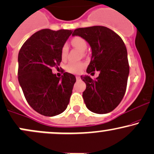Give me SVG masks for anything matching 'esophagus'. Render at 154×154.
Wrapping results in <instances>:
<instances>
[{"label": "esophagus", "instance_id": "34e87169", "mask_svg": "<svg viewBox=\"0 0 154 154\" xmlns=\"http://www.w3.org/2000/svg\"><path fill=\"white\" fill-rule=\"evenodd\" d=\"M76 79H77V80H79V79H80V77H79V76H76Z\"/></svg>", "mask_w": 154, "mask_h": 154}]
</instances>
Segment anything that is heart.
I'll list each match as a JSON object with an SVG mask.
<instances>
[{
  "label": "heart",
  "mask_w": 154,
  "mask_h": 154,
  "mask_svg": "<svg viewBox=\"0 0 154 154\" xmlns=\"http://www.w3.org/2000/svg\"><path fill=\"white\" fill-rule=\"evenodd\" d=\"M72 44L73 46L77 48L79 51L84 52L87 49L88 45L87 42L85 41L84 38H81V37L77 36L72 38ZM69 48L67 44H63V46L61 47V57L63 60H65L67 57V54H68ZM85 64L81 62H69L66 66V70L68 72L72 74H79L82 72V70L84 68Z\"/></svg>",
  "instance_id": "1"
}]
</instances>
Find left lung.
Returning a JSON list of instances; mask_svg holds the SVG:
<instances>
[{"instance_id":"left-lung-1","label":"left lung","mask_w":154,"mask_h":154,"mask_svg":"<svg viewBox=\"0 0 154 154\" xmlns=\"http://www.w3.org/2000/svg\"><path fill=\"white\" fill-rule=\"evenodd\" d=\"M84 38L91 45L92 56L88 74L100 72L95 80L90 76H81L86 84L82 97L86 107L96 114H107L122 100L130 66L128 51L122 39L109 28L103 26L78 28L72 36Z\"/></svg>"}]
</instances>
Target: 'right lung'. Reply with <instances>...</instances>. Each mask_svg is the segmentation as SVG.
I'll use <instances>...</instances> for the list:
<instances>
[{"label":"right lung","instance_id":"1","mask_svg":"<svg viewBox=\"0 0 154 154\" xmlns=\"http://www.w3.org/2000/svg\"><path fill=\"white\" fill-rule=\"evenodd\" d=\"M72 30L37 32L23 44L18 56V79L29 106L39 114L54 116L66 110L75 76L64 72L61 77L53 67L61 61V49Z\"/></svg>","mask_w":154,"mask_h":154}]
</instances>
